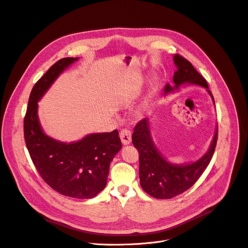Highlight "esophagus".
Instances as JSON below:
<instances>
[{"instance_id":"esophagus-1","label":"esophagus","mask_w":248,"mask_h":248,"mask_svg":"<svg viewBox=\"0 0 248 248\" xmlns=\"http://www.w3.org/2000/svg\"><path fill=\"white\" fill-rule=\"evenodd\" d=\"M120 139L123 145H129L132 141V136H131V132L130 130L127 129H122L120 132Z\"/></svg>"}]
</instances>
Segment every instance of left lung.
I'll return each mask as SVG.
<instances>
[{
	"label": "left lung",
	"instance_id": "left-lung-1",
	"mask_svg": "<svg viewBox=\"0 0 248 248\" xmlns=\"http://www.w3.org/2000/svg\"><path fill=\"white\" fill-rule=\"evenodd\" d=\"M174 63L177 67L173 78L174 86L167 84L164 96L176 92L183 85L194 84L204 87L215 104L214 96L208 90L205 79L193 64L179 54L174 55ZM217 140V125L212 143L202 157L192 163L174 164L168 161L155 145L151 134L149 118L141 120L134 128L132 142L139 152V176L142 188L150 196L161 200L172 199L186 192L198 181L211 162Z\"/></svg>",
	"mask_w": 248,
	"mask_h": 248
}]
</instances>
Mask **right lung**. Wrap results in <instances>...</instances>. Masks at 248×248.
Segmentation results:
<instances>
[{
	"mask_svg": "<svg viewBox=\"0 0 248 248\" xmlns=\"http://www.w3.org/2000/svg\"><path fill=\"white\" fill-rule=\"evenodd\" d=\"M78 58L55 62L31 89L24 121L27 148L44 181L61 195L91 199L104 189L113 158L121 150L118 131L92 133L75 142H62L44 132L39 102L59 76Z\"/></svg>",
	"mask_w": 248,
	"mask_h": 248,
	"instance_id": "obj_1",
	"label": "right lung"
}]
</instances>
